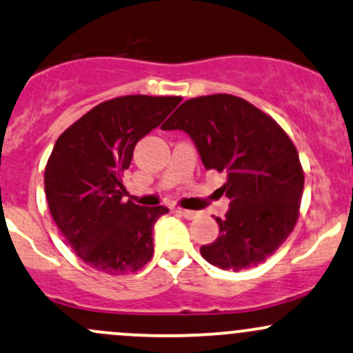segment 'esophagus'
<instances>
[{
	"label": "esophagus",
	"instance_id": "34e87169",
	"mask_svg": "<svg viewBox=\"0 0 353 353\" xmlns=\"http://www.w3.org/2000/svg\"><path fill=\"white\" fill-rule=\"evenodd\" d=\"M177 212H179V214L185 219H196V218H199V214H201L199 211H192V209H183V208L177 209Z\"/></svg>",
	"mask_w": 353,
	"mask_h": 353
}]
</instances>
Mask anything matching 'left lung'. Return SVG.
I'll use <instances>...</instances> for the list:
<instances>
[{
	"mask_svg": "<svg viewBox=\"0 0 353 353\" xmlns=\"http://www.w3.org/2000/svg\"><path fill=\"white\" fill-rule=\"evenodd\" d=\"M164 130L191 135L204 168L226 172L221 196L226 218H216L219 236L201 254L221 270L258 266L286 241L300 216L303 168L280 123L241 97L189 99L165 120Z\"/></svg>",
	"mask_w": 353,
	"mask_h": 353,
	"instance_id": "8db88e82",
	"label": "left lung"
}]
</instances>
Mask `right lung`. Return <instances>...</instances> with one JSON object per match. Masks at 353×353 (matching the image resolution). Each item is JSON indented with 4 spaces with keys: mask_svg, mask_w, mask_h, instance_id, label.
<instances>
[{
    "mask_svg": "<svg viewBox=\"0 0 353 353\" xmlns=\"http://www.w3.org/2000/svg\"><path fill=\"white\" fill-rule=\"evenodd\" d=\"M183 97L123 95L95 105L58 137L45 168V194L65 241L85 265L107 274L142 270L152 228L165 206L123 201L134 147Z\"/></svg>",
    "mask_w": 353,
    "mask_h": 353,
    "instance_id": "obj_1",
    "label": "right lung"
}]
</instances>
